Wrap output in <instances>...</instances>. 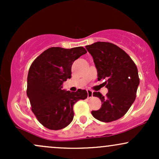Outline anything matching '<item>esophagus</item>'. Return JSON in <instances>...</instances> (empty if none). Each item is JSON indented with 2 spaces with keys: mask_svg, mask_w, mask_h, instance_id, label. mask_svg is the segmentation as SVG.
<instances>
[{
  "mask_svg": "<svg viewBox=\"0 0 159 159\" xmlns=\"http://www.w3.org/2000/svg\"><path fill=\"white\" fill-rule=\"evenodd\" d=\"M93 93L92 90H87V98H90L91 97H93Z\"/></svg>",
  "mask_w": 159,
  "mask_h": 159,
  "instance_id": "34e87169",
  "label": "esophagus"
}]
</instances>
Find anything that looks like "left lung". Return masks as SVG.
<instances>
[{
	"mask_svg": "<svg viewBox=\"0 0 159 159\" xmlns=\"http://www.w3.org/2000/svg\"><path fill=\"white\" fill-rule=\"evenodd\" d=\"M86 48L93 58L98 80H106L104 84L108 90L106 96L93 93L101 99L102 107L91 113L99 121H115L126 114L135 100L140 83L138 68L127 53L113 43L96 42Z\"/></svg>",
	"mask_w": 159,
	"mask_h": 159,
	"instance_id": "8db88e82",
	"label": "left lung"
}]
</instances>
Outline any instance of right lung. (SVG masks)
<instances>
[{
	"mask_svg": "<svg viewBox=\"0 0 159 159\" xmlns=\"http://www.w3.org/2000/svg\"><path fill=\"white\" fill-rule=\"evenodd\" d=\"M87 51L83 47L66 49L52 47L33 62L27 75V96L31 110L39 122L51 130L66 127L73 120V105L85 99L87 92L62 89L63 82L71 78L73 62Z\"/></svg>",
	"mask_w": 159,
	"mask_h": 159,
	"instance_id": "1",
	"label": "right lung"
}]
</instances>
